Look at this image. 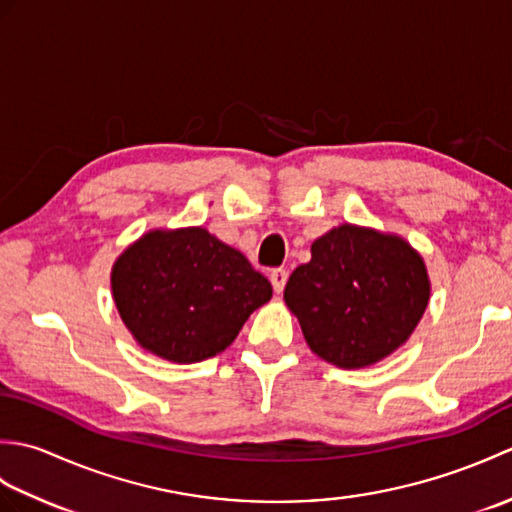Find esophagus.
<instances>
[{"mask_svg": "<svg viewBox=\"0 0 512 512\" xmlns=\"http://www.w3.org/2000/svg\"><path fill=\"white\" fill-rule=\"evenodd\" d=\"M286 281H288V273L284 268H275L273 273H270V284H273L275 292H284Z\"/></svg>", "mask_w": 512, "mask_h": 512, "instance_id": "1", "label": "esophagus"}]
</instances>
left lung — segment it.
I'll list each match as a JSON object with an SVG mask.
<instances>
[{"label":"left lung","instance_id":"8db88e82","mask_svg":"<svg viewBox=\"0 0 512 512\" xmlns=\"http://www.w3.org/2000/svg\"><path fill=\"white\" fill-rule=\"evenodd\" d=\"M284 299L310 350L336 367L383 361L416 330L429 303L422 257L398 235L341 224L314 239Z\"/></svg>","mask_w":512,"mask_h":512}]
</instances>
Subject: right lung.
Wrapping results in <instances>:
<instances>
[{"instance_id":"add662e5","label":"right lung","mask_w":512,"mask_h":512,"mask_svg":"<svg viewBox=\"0 0 512 512\" xmlns=\"http://www.w3.org/2000/svg\"><path fill=\"white\" fill-rule=\"evenodd\" d=\"M112 295L140 347L171 363L224 352L273 297L239 250L202 226L149 231L116 259Z\"/></svg>"}]
</instances>
